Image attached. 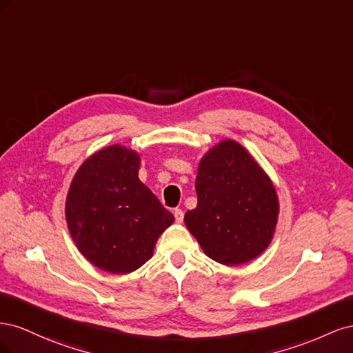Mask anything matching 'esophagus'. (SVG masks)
<instances>
[{
	"label": "esophagus",
	"instance_id": "34e87169",
	"mask_svg": "<svg viewBox=\"0 0 353 353\" xmlns=\"http://www.w3.org/2000/svg\"><path fill=\"white\" fill-rule=\"evenodd\" d=\"M174 216H175V221L178 222V223H181L184 221V212L181 210V209H175L174 210Z\"/></svg>",
	"mask_w": 353,
	"mask_h": 353
}]
</instances>
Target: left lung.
Masks as SVG:
<instances>
[{
	"label": "left lung",
	"instance_id": "obj_1",
	"mask_svg": "<svg viewBox=\"0 0 353 353\" xmlns=\"http://www.w3.org/2000/svg\"><path fill=\"white\" fill-rule=\"evenodd\" d=\"M197 206L184 216L210 259L227 266L250 262L268 248L280 203L271 178L245 148L222 140L201 157Z\"/></svg>",
	"mask_w": 353,
	"mask_h": 353
}]
</instances>
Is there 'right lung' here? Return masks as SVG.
<instances>
[{
	"mask_svg": "<svg viewBox=\"0 0 353 353\" xmlns=\"http://www.w3.org/2000/svg\"><path fill=\"white\" fill-rule=\"evenodd\" d=\"M140 165L132 148L104 147L83 160L68 191L70 236L83 258L105 272L140 268L175 221L138 178Z\"/></svg>",
	"mask_w": 353,
	"mask_h": 353,
	"instance_id": "obj_1",
	"label": "right lung"
}]
</instances>
